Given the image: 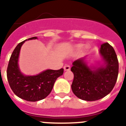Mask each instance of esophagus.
I'll return each instance as SVG.
<instances>
[{
  "mask_svg": "<svg viewBox=\"0 0 126 126\" xmlns=\"http://www.w3.org/2000/svg\"><path fill=\"white\" fill-rule=\"evenodd\" d=\"M64 70H65V71H69L70 70V66H69V65H65L64 66Z\"/></svg>",
  "mask_w": 126,
  "mask_h": 126,
  "instance_id": "obj_1",
  "label": "esophagus"
}]
</instances>
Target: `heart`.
<instances>
[{"label": "heart", "instance_id": "obj_1", "mask_svg": "<svg viewBox=\"0 0 126 126\" xmlns=\"http://www.w3.org/2000/svg\"><path fill=\"white\" fill-rule=\"evenodd\" d=\"M83 45H82V44H79V45H78L77 46H76V48H78V49H81V48H83Z\"/></svg>", "mask_w": 126, "mask_h": 126}]
</instances>
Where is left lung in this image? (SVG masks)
<instances>
[{"mask_svg":"<svg viewBox=\"0 0 126 126\" xmlns=\"http://www.w3.org/2000/svg\"><path fill=\"white\" fill-rule=\"evenodd\" d=\"M102 64L88 66L86 57L73 62V93L78 98L87 101L101 99L111 92L119 74L117 54L108 43L102 44L99 50Z\"/></svg>","mask_w":126,"mask_h":126,"instance_id":"1","label":"left lung"}]
</instances>
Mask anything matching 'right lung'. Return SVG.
Wrapping results in <instances>:
<instances>
[{
  "label": "right lung",
  "mask_w": 126,
  "mask_h": 126,
  "mask_svg": "<svg viewBox=\"0 0 126 126\" xmlns=\"http://www.w3.org/2000/svg\"><path fill=\"white\" fill-rule=\"evenodd\" d=\"M37 38L32 37L18 44L11 54L7 69V80L13 92L21 99L30 102L40 101L47 97L56 80L63 74V68L58 70L47 69L35 76H26L21 72L18 65L21 47L25 41Z\"/></svg>",
  "instance_id": "right-lung-1"
}]
</instances>
